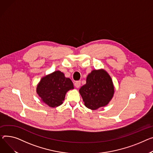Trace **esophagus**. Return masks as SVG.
Here are the masks:
<instances>
[{
    "mask_svg": "<svg viewBox=\"0 0 153 153\" xmlns=\"http://www.w3.org/2000/svg\"><path fill=\"white\" fill-rule=\"evenodd\" d=\"M74 86L76 88H79L80 86V81H76V82L74 83Z\"/></svg>",
    "mask_w": 153,
    "mask_h": 153,
    "instance_id": "1",
    "label": "esophagus"
}]
</instances>
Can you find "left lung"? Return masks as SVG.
<instances>
[{"instance_id":"1","label":"left lung","mask_w":153,"mask_h":153,"mask_svg":"<svg viewBox=\"0 0 153 153\" xmlns=\"http://www.w3.org/2000/svg\"><path fill=\"white\" fill-rule=\"evenodd\" d=\"M79 93L87 108L97 110L106 106L113 98V80L105 69H94L88 74L86 84L80 87Z\"/></svg>"}]
</instances>
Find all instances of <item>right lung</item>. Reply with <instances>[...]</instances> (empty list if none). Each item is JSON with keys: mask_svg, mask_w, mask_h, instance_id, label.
Masks as SVG:
<instances>
[{"mask_svg": "<svg viewBox=\"0 0 153 153\" xmlns=\"http://www.w3.org/2000/svg\"><path fill=\"white\" fill-rule=\"evenodd\" d=\"M74 89L73 83L60 71L42 77L37 85L36 92L41 101L51 108L62 105L66 93Z\"/></svg>", "mask_w": 153, "mask_h": 153, "instance_id": "1", "label": "right lung"}]
</instances>
